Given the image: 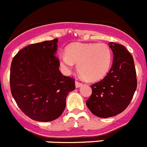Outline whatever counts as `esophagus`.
Segmentation results:
<instances>
[{"mask_svg": "<svg viewBox=\"0 0 147 147\" xmlns=\"http://www.w3.org/2000/svg\"><path fill=\"white\" fill-rule=\"evenodd\" d=\"M75 85H76V88H80L82 85V83L79 81H76L75 82Z\"/></svg>", "mask_w": 147, "mask_h": 147, "instance_id": "obj_1", "label": "esophagus"}]
</instances>
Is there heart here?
<instances>
[{
    "label": "heart",
    "instance_id": "heart-1",
    "mask_svg": "<svg viewBox=\"0 0 147 147\" xmlns=\"http://www.w3.org/2000/svg\"><path fill=\"white\" fill-rule=\"evenodd\" d=\"M59 59L67 71H70L74 63L78 64L80 76L87 81L93 82L107 74L111 65L112 53L108 45L103 42H76L68 45L65 53L59 54Z\"/></svg>",
    "mask_w": 147,
    "mask_h": 147
}]
</instances>
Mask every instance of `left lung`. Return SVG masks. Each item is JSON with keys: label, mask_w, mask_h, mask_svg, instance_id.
<instances>
[{"label": "left lung", "mask_w": 147, "mask_h": 147, "mask_svg": "<svg viewBox=\"0 0 147 147\" xmlns=\"http://www.w3.org/2000/svg\"><path fill=\"white\" fill-rule=\"evenodd\" d=\"M113 65L103 80L91 85L92 94L86 105L92 113L109 118L123 112L130 103L137 88L136 67L124 45L110 42Z\"/></svg>", "instance_id": "obj_1"}]
</instances>
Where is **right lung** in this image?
Returning a JSON list of instances; mask_svg holds the SVG:
<instances>
[{
	"mask_svg": "<svg viewBox=\"0 0 147 147\" xmlns=\"http://www.w3.org/2000/svg\"><path fill=\"white\" fill-rule=\"evenodd\" d=\"M58 39L28 45L14 57L10 88L20 110L30 119L51 121L62 115L75 80L62 75L55 54Z\"/></svg>",
	"mask_w": 147,
	"mask_h": 147,
	"instance_id": "right-lung-1",
	"label": "right lung"
}]
</instances>
